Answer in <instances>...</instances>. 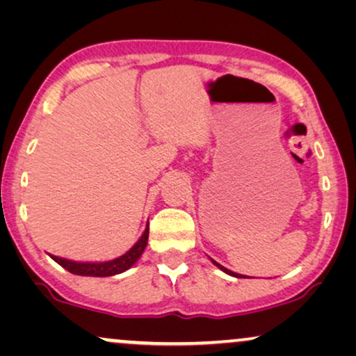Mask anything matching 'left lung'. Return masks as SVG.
Returning a JSON list of instances; mask_svg holds the SVG:
<instances>
[{
  "mask_svg": "<svg viewBox=\"0 0 356 356\" xmlns=\"http://www.w3.org/2000/svg\"><path fill=\"white\" fill-rule=\"evenodd\" d=\"M212 262H213V264H216L217 267H218V269H220V270H223V272H225V274H228V275H232V277H238V279H240V274H235V272H232V270H228L227 269V267H223V266H220V264H218V262H216V261H213L212 259Z\"/></svg>",
  "mask_w": 356,
  "mask_h": 356,
  "instance_id": "left-lung-1",
  "label": "left lung"
}]
</instances>
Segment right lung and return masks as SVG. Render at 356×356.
Listing matches in <instances>:
<instances>
[{
	"label": "right lung",
	"mask_w": 356,
	"mask_h": 356,
	"mask_svg": "<svg viewBox=\"0 0 356 356\" xmlns=\"http://www.w3.org/2000/svg\"><path fill=\"white\" fill-rule=\"evenodd\" d=\"M149 240V223L145 227L143 236L139 238L138 243L131 248L128 252H124L123 256L116 257L113 261H105V262H76L70 259H63V257L51 256L53 261H56L61 267H65L66 270H70L71 274L76 275H84V277H110L121 274V272L128 270L136 261L139 259L143 254L145 246H147Z\"/></svg>",
	"instance_id": "right-lung-1"
}]
</instances>
